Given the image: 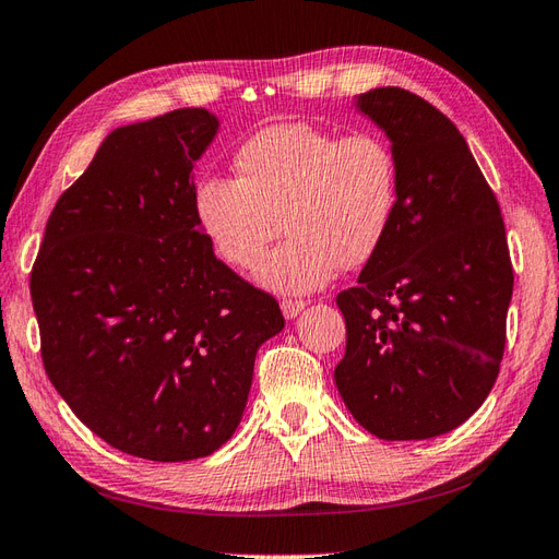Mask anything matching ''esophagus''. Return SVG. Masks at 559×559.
Instances as JSON below:
<instances>
[{"instance_id":"34e87169","label":"esophagus","mask_w":559,"mask_h":559,"mask_svg":"<svg viewBox=\"0 0 559 559\" xmlns=\"http://www.w3.org/2000/svg\"><path fill=\"white\" fill-rule=\"evenodd\" d=\"M304 307H307V301H301V299H282L284 319H294V316H299L304 311Z\"/></svg>"}]
</instances>
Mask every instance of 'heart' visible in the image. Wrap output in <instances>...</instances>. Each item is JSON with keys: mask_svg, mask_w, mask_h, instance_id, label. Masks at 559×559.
I'll return each instance as SVG.
<instances>
[{"mask_svg": "<svg viewBox=\"0 0 559 559\" xmlns=\"http://www.w3.org/2000/svg\"><path fill=\"white\" fill-rule=\"evenodd\" d=\"M240 177H204L194 214L216 255L236 270L258 265L267 289L307 294L341 267H362L392 234L399 209V163L382 135L267 126L236 153Z\"/></svg>", "mask_w": 559, "mask_h": 559, "instance_id": "heart-1", "label": "heart"}]
</instances>
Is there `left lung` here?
Wrapping results in <instances>:
<instances>
[{"label":"left lung","mask_w":559,"mask_h":559,"mask_svg":"<svg viewBox=\"0 0 559 559\" xmlns=\"http://www.w3.org/2000/svg\"><path fill=\"white\" fill-rule=\"evenodd\" d=\"M357 109L386 133L399 209L382 250L338 294L345 355L335 386L365 430L426 440L475 414L499 377L513 267L501 209L443 111L402 87Z\"/></svg>","instance_id":"1"}]
</instances>
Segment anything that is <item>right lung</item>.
<instances>
[{
    "label": "right lung",
    "instance_id": "obj_1",
    "mask_svg": "<svg viewBox=\"0 0 559 559\" xmlns=\"http://www.w3.org/2000/svg\"><path fill=\"white\" fill-rule=\"evenodd\" d=\"M206 109L111 131L60 194L31 270L46 374L84 426L129 455L185 462L234 436L275 297L214 255L192 167Z\"/></svg>",
    "mask_w": 559,
    "mask_h": 559
}]
</instances>
